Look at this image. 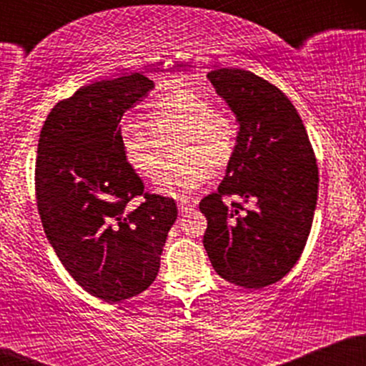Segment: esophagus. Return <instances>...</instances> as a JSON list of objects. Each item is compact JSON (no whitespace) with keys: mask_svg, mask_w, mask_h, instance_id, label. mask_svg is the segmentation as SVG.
I'll return each mask as SVG.
<instances>
[{"mask_svg":"<svg viewBox=\"0 0 366 366\" xmlns=\"http://www.w3.org/2000/svg\"><path fill=\"white\" fill-rule=\"evenodd\" d=\"M196 204H197V201L196 199H182V201H179V213L180 215H186L187 212H191V209H194L196 208Z\"/></svg>","mask_w":366,"mask_h":366,"instance_id":"34e87169","label":"esophagus"}]
</instances>
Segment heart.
<instances>
[{"label": "heart", "instance_id": "obj_1", "mask_svg": "<svg viewBox=\"0 0 366 366\" xmlns=\"http://www.w3.org/2000/svg\"><path fill=\"white\" fill-rule=\"evenodd\" d=\"M149 124L125 120L119 141L125 162L142 179L157 174L172 140L174 159L157 177L158 191L169 196H187L207 184L212 170H222L232 159L237 146V124L215 112L208 96L177 89L149 104Z\"/></svg>", "mask_w": 366, "mask_h": 366}]
</instances>
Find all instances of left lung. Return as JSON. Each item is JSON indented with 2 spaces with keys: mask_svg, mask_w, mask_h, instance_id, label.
<instances>
[{
  "mask_svg": "<svg viewBox=\"0 0 366 366\" xmlns=\"http://www.w3.org/2000/svg\"><path fill=\"white\" fill-rule=\"evenodd\" d=\"M207 77L236 115L239 134L218 191L201 199L203 244L222 279L246 289L275 284L300 259L312 230L318 169L296 108L274 84L242 69ZM236 194L254 207L225 205Z\"/></svg>",
  "mask_w": 366,
  "mask_h": 366,
  "instance_id": "obj_1",
  "label": "left lung"
}]
</instances>
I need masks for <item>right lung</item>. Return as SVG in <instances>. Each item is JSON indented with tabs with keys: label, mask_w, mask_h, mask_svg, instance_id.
I'll return each mask as SVG.
<instances>
[{
	"label": "right lung",
	"mask_w": 366,
	"mask_h": 366,
	"mask_svg": "<svg viewBox=\"0 0 366 366\" xmlns=\"http://www.w3.org/2000/svg\"><path fill=\"white\" fill-rule=\"evenodd\" d=\"M154 87L142 74L84 86L49 112L39 136L36 197L46 237L84 291L108 303L153 284L175 201L148 194L119 141L124 113ZM137 195L145 201L132 209Z\"/></svg>",
	"instance_id": "1"
}]
</instances>
